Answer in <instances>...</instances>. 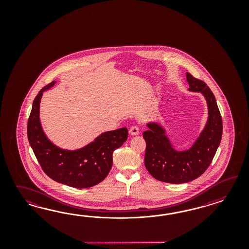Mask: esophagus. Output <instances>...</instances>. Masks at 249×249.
I'll list each match as a JSON object with an SVG mask.
<instances>
[{"mask_svg": "<svg viewBox=\"0 0 249 249\" xmlns=\"http://www.w3.org/2000/svg\"><path fill=\"white\" fill-rule=\"evenodd\" d=\"M129 133L131 135H138L140 133V128L137 125H133L131 128H129Z\"/></svg>", "mask_w": 249, "mask_h": 249, "instance_id": "obj_1", "label": "esophagus"}]
</instances>
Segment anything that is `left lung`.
Segmentation results:
<instances>
[{
    "mask_svg": "<svg viewBox=\"0 0 249 249\" xmlns=\"http://www.w3.org/2000/svg\"><path fill=\"white\" fill-rule=\"evenodd\" d=\"M189 90L201 92L208 106V121L194 145L187 151L174 150L165 130L158 123H148L143 132L146 142L145 167L158 181L184 183L201 176L211 164L223 133V122L216 100L204 81L186 73Z\"/></svg>",
    "mask_w": 249,
    "mask_h": 249,
    "instance_id": "left-lung-1",
    "label": "left lung"
}]
</instances>
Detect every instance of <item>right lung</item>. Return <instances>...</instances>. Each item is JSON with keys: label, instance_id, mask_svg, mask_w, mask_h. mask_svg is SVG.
I'll return each mask as SVG.
<instances>
[{"label": "right lung", "instance_id": "add662e5", "mask_svg": "<svg viewBox=\"0 0 249 249\" xmlns=\"http://www.w3.org/2000/svg\"><path fill=\"white\" fill-rule=\"evenodd\" d=\"M54 83L44 87L33 102L27 124L28 141L39 164L52 180L75 188H89L103 181L109 173L113 151L127 141L128 128L104 132L79 150L68 151L56 147L45 136L39 119L43 92Z\"/></svg>", "mask_w": 249, "mask_h": 249}]
</instances>
